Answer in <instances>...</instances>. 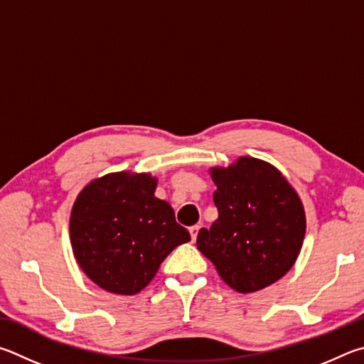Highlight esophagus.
<instances>
[{
	"label": "esophagus",
	"instance_id": "1",
	"mask_svg": "<svg viewBox=\"0 0 364 364\" xmlns=\"http://www.w3.org/2000/svg\"><path fill=\"white\" fill-rule=\"evenodd\" d=\"M200 228H201V225H193V227H190V237H192V241H195L196 240V237H198V232H200Z\"/></svg>",
	"mask_w": 364,
	"mask_h": 364
}]
</instances>
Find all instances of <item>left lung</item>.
Here are the masks:
<instances>
[{"label": "left lung", "instance_id": "1", "mask_svg": "<svg viewBox=\"0 0 364 364\" xmlns=\"http://www.w3.org/2000/svg\"><path fill=\"white\" fill-rule=\"evenodd\" d=\"M209 174L219 218L198 232V250L241 294L277 283L302 250L307 220L301 196L282 171L259 158L240 156Z\"/></svg>", "mask_w": 364, "mask_h": 364}]
</instances>
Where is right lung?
<instances>
[{
	"label": "right lung",
	"mask_w": 364,
	"mask_h": 364,
	"mask_svg": "<svg viewBox=\"0 0 364 364\" xmlns=\"http://www.w3.org/2000/svg\"><path fill=\"white\" fill-rule=\"evenodd\" d=\"M150 172L119 171L94 178L70 214V243L85 275L107 292L134 296L174 247L190 241L174 209L155 196Z\"/></svg>",
	"instance_id": "obj_1"
}]
</instances>
